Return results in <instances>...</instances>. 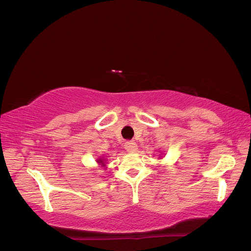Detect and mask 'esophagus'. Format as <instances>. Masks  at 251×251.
<instances>
[{"mask_svg":"<svg viewBox=\"0 0 251 251\" xmlns=\"http://www.w3.org/2000/svg\"><path fill=\"white\" fill-rule=\"evenodd\" d=\"M125 148H126V151H127V152H135L136 151H137V144L135 142H126V145H125Z\"/></svg>","mask_w":251,"mask_h":251,"instance_id":"1","label":"esophagus"}]
</instances>
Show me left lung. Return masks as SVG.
Returning a JSON list of instances; mask_svg holds the SVG:
<instances>
[{"mask_svg":"<svg viewBox=\"0 0 251 251\" xmlns=\"http://www.w3.org/2000/svg\"><path fill=\"white\" fill-rule=\"evenodd\" d=\"M161 155H162V152H161ZM160 155V157H159V159H160V158H162V156Z\"/></svg>","mask_w":251,"mask_h":251,"instance_id":"left-lung-1","label":"left lung"}]
</instances>
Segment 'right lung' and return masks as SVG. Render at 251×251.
I'll list each match as a JSON object with an SVG mask.
<instances>
[{
    "instance_id": "add662e5",
    "label": "right lung",
    "mask_w": 251,
    "mask_h": 251,
    "mask_svg": "<svg viewBox=\"0 0 251 251\" xmlns=\"http://www.w3.org/2000/svg\"><path fill=\"white\" fill-rule=\"evenodd\" d=\"M96 162L99 163V166H100V168H106V158L99 157L96 159Z\"/></svg>"
}]
</instances>
